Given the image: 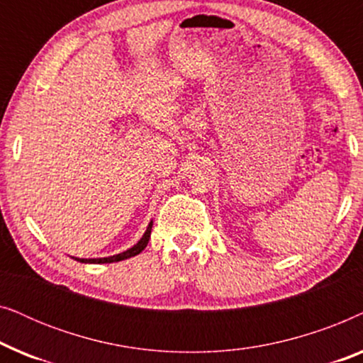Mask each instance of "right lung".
Masks as SVG:
<instances>
[{
	"instance_id": "add662e5",
	"label": "right lung",
	"mask_w": 363,
	"mask_h": 363,
	"mask_svg": "<svg viewBox=\"0 0 363 363\" xmlns=\"http://www.w3.org/2000/svg\"><path fill=\"white\" fill-rule=\"evenodd\" d=\"M152 225H153V221L148 223L147 231L143 233V236L140 238V241H138L137 245H133L132 247H128L127 251L121 252V255H113V256H108V257H96V259H79V257H76V261H79V262H89V264H92V262H94V264H104V262H118V261L128 259V257H132V256L140 255V252L145 250V246L148 245V240H150Z\"/></svg>"
}]
</instances>
